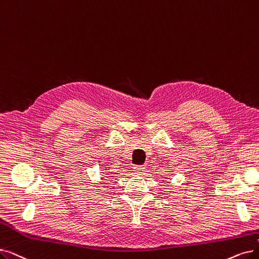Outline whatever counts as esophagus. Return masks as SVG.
Returning <instances> with one entry per match:
<instances>
[{
	"label": "esophagus",
	"instance_id": "esophagus-1",
	"mask_svg": "<svg viewBox=\"0 0 259 259\" xmlns=\"http://www.w3.org/2000/svg\"><path fill=\"white\" fill-rule=\"evenodd\" d=\"M144 170H145V167H143V166H136L133 168V171L136 175H142L144 172Z\"/></svg>",
	"mask_w": 259,
	"mask_h": 259
}]
</instances>
